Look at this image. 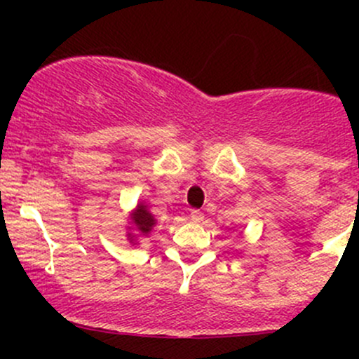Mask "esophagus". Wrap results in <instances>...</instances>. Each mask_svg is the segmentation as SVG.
<instances>
[{
    "label": "esophagus",
    "mask_w": 359,
    "mask_h": 359,
    "mask_svg": "<svg viewBox=\"0 0 359 359\" xmlns=\"http://www.w3.org/2000/svg\"><path fill=\"white\" fill-rule=\"evenodd\" d=\"M203 217H205V215H203L201 210H196V208L191 210V220H194V222H201Z\"/></svg>",
    "instance_id": "34e87169"
}]
</instances>
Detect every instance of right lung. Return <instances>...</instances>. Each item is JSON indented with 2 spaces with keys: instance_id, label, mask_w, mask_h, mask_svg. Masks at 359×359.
<instances>
[{
  "instance_id": "obj_1",
  "label": "right lung",
  "mask_w": 359,
  "mask_h": 359,
  "mask_svg": "<svg viewBox=\"0 0 359 359\" xmlns=\"http://www.w3.org/2000/svg\"><path fill=\"white\" fill-rule=\"evenodd\" d=\"M133 222H135L137 229H139L142 234L149 233V231L153 229V226H154L153 215H151V213L147 212L146 206H144V205H139V208H137L135 215H133Z\"/></svg>"
}]
</instances>
